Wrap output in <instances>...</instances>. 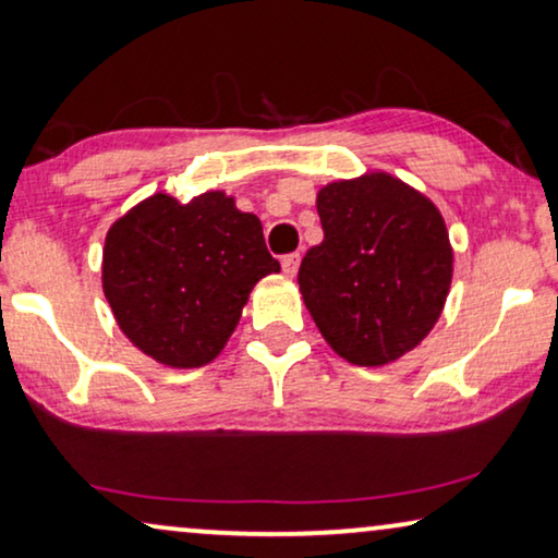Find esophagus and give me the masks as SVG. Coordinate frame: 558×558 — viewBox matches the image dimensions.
Segmentation results:
<instances>
[{
  "label": "esophagus",
  "instance_id": "34e87169",
  "mask_svg": "<svg viewBox=\"0 0 558 558\" xmlns=\"http://www.w3.org/2000/svg\"><path fill=\"white\" fill-rule=\"evenodd\" d=\"M296 269H300V254H289L281 258V271H284L287 277H296Z\"/></svg>",
  "mask_w": 558,
  "mask_h": 558
}]
</instances>
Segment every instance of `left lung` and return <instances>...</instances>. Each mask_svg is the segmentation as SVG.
I'll return each instance as SVG.
<instances>
[{
    "label": "left lung",
    "instance_id": "1",
    "mask_svg": "<svg viewBox=\"0 0 558 558\" xmlns=\"http://www.w3.org/2000/svg\"><path fill=\"white\" fill-rule=\"evenodd\" d=\"M325 241L300 266L304 307L335 353L380 368L414 350L445 310L454 251L424 193L388 172L317 193Z\"/></svg>",
    "mask_w": 558,
    "mask_h": 558
}]
</instances>
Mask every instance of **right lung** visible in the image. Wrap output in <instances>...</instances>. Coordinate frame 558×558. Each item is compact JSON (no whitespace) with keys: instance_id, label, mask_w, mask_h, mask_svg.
Returning a JSON list of instances; mask_svg holds the SVG:
<instances>
[{"instance_id":"obj_1","label":"right lung","mask_w":558,"mask_h":558,"mask_svg":"<svg viewBox=\"0 0 558 558\" xmlns=\"http://www.w3.org/2000/svg\"><path fill=\"white\" fill-rule=\"evenodd\" d=\"M279 262L262 220L208 190L180 203L155 193L106 233L101 284L119 330L151 361L201 368L220 355L251 289Z\"/></svg>"}]
</instances>
